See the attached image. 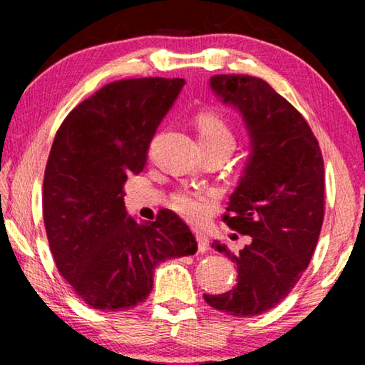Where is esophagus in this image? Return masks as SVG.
<instances>
[{
    "label": "esophagus",
    "mask_w": 365,
    "mask_h": 365,
    "mask_svg": "<svg viewBox=\"0 0 365 365\" xmlns=\"http://www.w3.org/2000/svg\"><path fill=\"white\" fill-rule=\"evenodd\" d=\"M194 234H196L199 251H201V252H206L207 249H209V237H207L206 234H204V232H201V231H194Z\"/></svg>",
    "instance_id": "34e87169"
}]
</instances>
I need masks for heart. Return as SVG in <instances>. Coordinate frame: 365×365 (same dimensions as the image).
I'll return each instance as SVG.
<instances>
[{
  "label": "heart",
  "instance_id": "heart-1",
  "mask_svg": "<svg viewBox=\"0 0 365 365\" xmlns=\"http://www.w3.org/2000/svg\"><path fill=\"white\" fill-rule=\"evenodd\" d=\"M196 129L201 146H212V144H227L234 148V133L222 114L216 111H202L196 119ZM173 206L184 217L197 221L206 211V194L184 189L173 196Z\"/></svg>",
  "mask_w": 365,
  "mask_h": 365
}]
</instances>
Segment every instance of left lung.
<instances>
[{
    "label": "left lung",
    "instance_id": "left-lung-1",
    "mask_svg": "<svg viewBox=\"0 0 365 365\" xmlns=\"http://www.w3.org/2000/svg\"><path fill=\"white\" fill-rule=\"evenodd\" d=\"M209 86L242 114L251 154L222 221L251 242H214L237 266L231 291L204 294L209 306L251 317L277 306L306 271L324 221V159L302 114L261 78L216 74Z\"/></svg>",
    "mask_w": 365,
    "mask_h": 365
}]
</instances>
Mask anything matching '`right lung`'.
Here are the masks:
<instances>
[{
    "instance_id": "1",
    "label": "right lung",
    "mask_w": 365,
    "mask_h": 365,
    "mask_svg": "<svg viewBox=\"0 0 365 365\" xmlns=\"http://www.w3.org/2000/svg\"><path fill=\"white\" fill-rule=\"evenodd\" d=\"M182 78L109 83L79 103L54 136L43 181L49 249L74 292L99 311H126L153 291L154 267L196 254L191 229L164 209L153 222L128 216L123 186L143 171L149 143Z\"/></svg>"
}]
</instances>
